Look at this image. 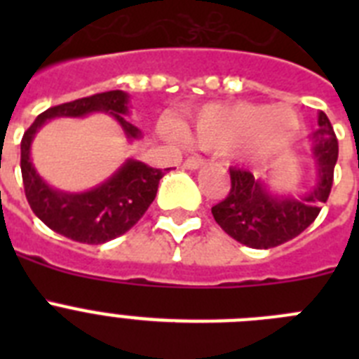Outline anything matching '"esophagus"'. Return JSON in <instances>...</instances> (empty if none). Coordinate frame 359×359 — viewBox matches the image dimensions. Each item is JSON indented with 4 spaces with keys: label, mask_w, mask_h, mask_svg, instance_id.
<instances>
[{
    "label": "esophagus",
    "mask_w": 359,
    "mask_h": 359,
    "mask_svg": "<svg viewBox=\"0 0 359 359\" xmlns=\"http://www.w3.org/2000/svg\"><path fill=\"white\" fill-rule=\"evenodd\" d=\"M203 163H205V161H203L201 158H187V160L183 161V167L189 170H198L199 167H203Z\"/></svg>",
    "instance_id": "1"
}]
</instances>
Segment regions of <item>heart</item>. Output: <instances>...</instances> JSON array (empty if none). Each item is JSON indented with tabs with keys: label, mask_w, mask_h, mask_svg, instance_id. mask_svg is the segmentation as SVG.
<instances>
[{
	"label": "heart",
	"mask_w": 359,
	"mask_h": 359,
	"mask_svg": "<svg viewBox=\"0 0 359 359\" xmlns=\"http://www.w3.org/2000/svg\"><path fill=\"white\" fill-rule=\"evenodd\" d=\"M300 118L290 106L233 102L208 104L190 128L165 118L161 133L174 142L192 140L199 149L223 152L243 163H266L291 147Z\"/></svg>",
	"instance_id": "obj_1"
}]
</instances>
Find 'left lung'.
<instances>
[{
    "mask_svg": "<svg viewBox=\"0 0 359 359\" xmlns=\"http://www.w3.org/2000/svg\"><path fill=\"white\" fill-rule=\"evenodd\" d=\"M315 183L302 194H284L269 189L268 180L230 169L231 189L226 199L212 207L215 223L244 246L275 248L294 239L316 219L331 194L338 140L327 115L318 113V129L311 135Z\"/></svg>",
    "mask_w": 359,
    "mask_h": 359,
    "instance_id": "1",
    "label": "left lung"
}]
</instances>
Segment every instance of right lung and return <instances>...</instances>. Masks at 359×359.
I'll return each instance as SVG.
<instances>
[{"mask_svg": "<svg viewBox=\"0 0 359 359\" xmlns=\"http://www.w3.org/2000/svg\"><path fill=\"white\" fill-rule=\"evenodd\" d=\"M91 113H107L116 120L129 142L140 140L142 131L129 116V93L106 91L50 107L41 113L21 140V174L25 194L34 214L53 231L84 244H102L131 230L158 192L165 170L152 169L128 158L107 180L84 192H66L46 183L32 161V142L53 118H84Z\"/></svg>", "mask_w": 359, "mask_h": 359, "instance_id": "1", "label": "right lung"}]
</instances>
